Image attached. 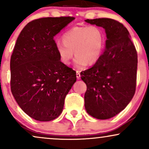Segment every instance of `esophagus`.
I'll return each instance as SVG.
<instances>
[{
    "label": "esophagus",
    "mask_w": 149,
    "mask_h": 149,
    "mask_svg": "<svg viewBox=\"0 0 149 149\" xmlns=\"http://www.w3.org/2000/svg\"><path fill=\"white\" fill-rule=\"evenodd\" d=\"M76 72H77V74H76V75H77V79H79L81 78V75H80V71H79V70H77V71H76Z\"/></svg>",
    "instance_id": "1"
}]
</instances>
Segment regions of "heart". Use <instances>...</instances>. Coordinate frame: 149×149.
Wrapping results in <instances>:
<instances>
[{"label": "heart", "instance_id": "obj_1", "mask_svg": "<svg viewBox=\"0 0 149 149\" xmlns=\"http://www.w3.org/2000/svg\"><path fill=\"white\" fill-rule=\"evenodd\" d=\"M63 41L55 44L61 61L68 65L75 53L74 66L82 70L100 59L105 46V33L97 25L74 27L63 34Z\"/></svg>", "mask_w": 149, "mask_h": 149}]
</instances>
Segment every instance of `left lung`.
Here are the masks:
<instances>
[{
    "label": "left lung",
    "instance_id": "1",
    "mask_svg": "<svg viewBox=\"0 0 149 149\" xmlns=\"http://www.w3.org/2000/svg\"><path fill=\"white\" fill-rule=\"evenodd\" d=\"M105 30L107 39L100 59L81 72L87 86L85 108L99 119L113 117L125 108L135 95L137 54L127 29L111 18L85 20Z\"/></svg>",
    "mask_w": 149,
    "mask_h": 149
}]
</instances>
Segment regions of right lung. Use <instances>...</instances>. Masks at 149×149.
Returning <instances> with one entry per match:
<instances>
[{
	"label": "right lung",
	"mask_w": 149,
	"mask_h": 149,
	"mask_svg": "<svg viewBox=\"0 0 149 149\" xmlns=\"http://www.w3.org/2000/svg\"><path fill=\"white\" fill-rule=\"evenodd\" d=\"M74 17H47L25 25L11 56V91L18 106L36 120L47 122L63 111L77 80L76 72L60 61L54 37Z\"/></svg>",
	"instance_id": "1"
}]
</instances>
